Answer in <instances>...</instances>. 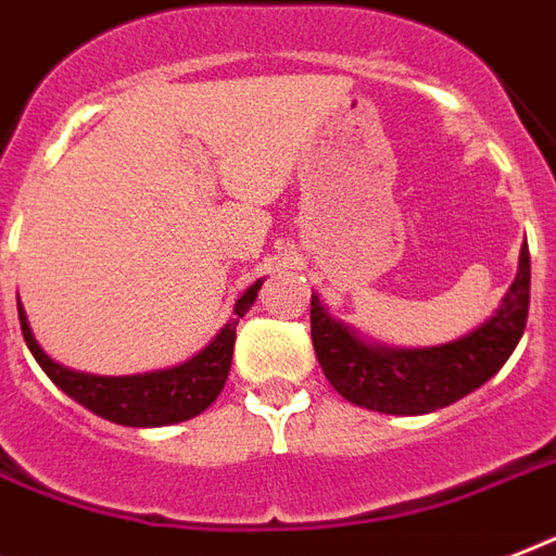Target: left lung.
<instances>
[{
    "label": "left lung",
    "mask_w": 556,
    "mask_h": 556,
    "mask_svg": "<svg viewBox=\"0 0 556 556\" xmlns=\"http://www.w3.org/2000/svg\"><path fill=\"white\" fill-rule=\"evenodd\" d=\"M531 304V252H519V273L498 309L467 337L434 348H386L356 337L313 292L309 337L330 386L356 406L382 415H426L493 377L514 354Z\"/></svg>",
    "instance_id": "obj_1"
}]
</instances>
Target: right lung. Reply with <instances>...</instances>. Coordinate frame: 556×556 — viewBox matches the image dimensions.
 Wrapping results in <instances>:
<instances>
[{
    "label": "right lung",
    "instance_id": "obj_1",
    "mask_svg": "<svg viewBox=\"0 0 556 556\" xmlns=\"http://www.w3.org/2000/svg\"><path fill=\"white\" fill-rule=\"evenodd\" d=\"M261 283L264 281H255L240 295L229 325L223 327L200 354L191 356L188 363L165 368V371L132 374V377H98V374L63 368L37 345L20 299H16V307H20V327H23L25 345L34 354V359L40 363L42 371L49 374V380L58 389L66 391L68 397L77 400L80 406H86L98 417L113 420V424L167 426L191 420L217 400V394L226 386V377H229L231 354H235V330H238L240 318L247 316L249 307L255 304Z\"/></svg>",
    "mask_w": 556,
    "mask_h": 556
}]
</instances>
